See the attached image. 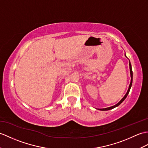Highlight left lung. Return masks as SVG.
Returning <instances> with one entry per match:
<instances>
[{"label":"left lung","instance_id":"1","mask_svg":"<svg viewBox=\"0 0 148 148\" xmlns=\"http://www.w3.org/2000/svg\"><path fill=\"white\" fill-rule=\"evenodd\" d=\"M126 57V56H125ZM129 68H130V77H131V80H130V85H129V89H128V91L127 92V93L125 94V95L123 97V98L121 99V101H120L117 104H116L114 106H110V107H108V108H101V109H99L100 110H103V111H105V110H111V109H113L115 107H116V106H118L120 104H121L122 103L123 101V100L126 98V97H127V95L129 94V92L130 91V88H131L132 86V67H131V64H130V62L129 61Z\"/></svg>","mask_w":148,"mask_h":148}]
</instances>
